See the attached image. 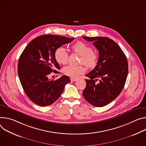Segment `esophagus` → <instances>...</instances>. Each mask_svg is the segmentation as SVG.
<instances>
[{
	"instance_id": "esophagus-1",
	"label": "esophagus",
	"mask_w": 146,
	"mask_h": 146,
	"mask_svg": "<svg viewBox=\"0 0 146 146\" xmlns=\"http://www.w3.org/2000/svg\"><path fill=\"white\" fill-rule=\"evenodd\" d=\"M78 79H76V78H71V80L72 82H75V81H76Z\"/></svg>"
}]
</instances>
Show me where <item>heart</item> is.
Segmentation results:
<instances>
[{
    "label": "heart",
    "instance_id": "b5f03b06",
    "mask_svg": "<svg viewBox=\"0 0 146 146\" xmlns=\"http://www.w3.org/2000/svg\"><path fill=\"white\" fill-rule=\"evenodd\" d=\"M71 49L75 53L80 56V63L84 64L88 68H94L98 65L99 60V54L93 51V48L89 44L82 42H78L71 46ZM54 57L58 64L62 65L67 64L68 53L66 48L63 47H58L55 50ZM62 71L65 75L71 78H76L80 74L84 73L85 68L82 65H69L65 67Z\"/></svg>",
    "mask_w": 146,
    "mask_h": 146
}]
</instances>
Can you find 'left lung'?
Returning a JSON list of instances; mask_svg holds the SVG:
<instances>
[{"instance_id":"left-lung-1","label":"left lung","mask_w":146,"mask_h":146,"mask_svg":"<svg viewBox=\"0 0 146 146\" xmlns=\"http://www.w3.org/2000/svg\"><path fill=\"white\" fill-rule=\"evenodd\" d=\"M83 38L93 42L99 55L98 65L86 75L90 79H85L83 96L92 106L103 107L115 99L124 87L128 72L127 58L117 43L108 38Z\"/></svg>"}]
</instances>
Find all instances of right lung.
I'll list each match as a JSON object with an SVG mask.
<instances>
[{
  "label": "right lung",
  "mask_w": 146,
  "mask_h": 146,
  "mask_svg": "<svg viewBox=\"0 0 146 146\" xmlns=\"http://www.w3.org/2000/svg\"><path fill=\"white\" fill-rule=\"evenodd\" d=\"M74 39L44 35L32 40L23 52L18 63L19 77L25 94L35 104L42 107L53 104L70 82L68 76L54 80L49 79V75L58 73L57 70L60 69L54 57L55 50Z\"/></svg>",
  "instance_id": "obj_1"
}]
</instances>
